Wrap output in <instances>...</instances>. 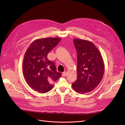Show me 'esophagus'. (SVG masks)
I'll list each match as a JSON object with an SVG mask.
<instances>
[{
    "label": "esophagus",
    "instance_id": "esophagus-1",
    "mask_svg": "<svg viewBox=\"0 0 125 125\" xmlns=\"http://www.w3.org/2000/svg\"><path fill=\"white\" fill-rule=\"evenodd\" d=\"M66 74H67L66 72H63V73H62V75L63 77H65L66 75Z\"/></svg>",
    "mask_w": 125,
    "mask_h": 125
}]
</instances>
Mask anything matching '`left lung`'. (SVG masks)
<instances>
[{
	"label": "left lung",
	"instance_id": "obj_1",
	"mask_svg": "<svg viewBox=\"0 0 125 125\" xmlns=\"http://www.w3.org/2000/svg\"><path fill=\"white\" fill-rule=\"evenodd\" d=\"M73 41L77 52V79L72 86L78 93L90 92L100 84L103 78L104 60L92 42L79 39Z\"/></svg>",
	"mask_w": 125,
	"mask_h": 125
}]
</instances>
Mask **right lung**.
<instances>
[{
    "instance_id": "right-lung-1",
    "label": "right lung",
    "mask_w": 125,
    "mask_h": 125,
    "mask_svg": "<svg viewBox=\"0 0 125 125\" xmlns=\"http://www.w3.org/2000/svg\"><path fill=\"white\" fill-rule=\"evenodd\" d=\"M61 39L48 37L35 40L24 54L22 70L25 81L32 89L40 93L51 90L52 83L62 77L54 62L47 59L49 52L57 46Z\"/></svg>"
}]
</instances>
